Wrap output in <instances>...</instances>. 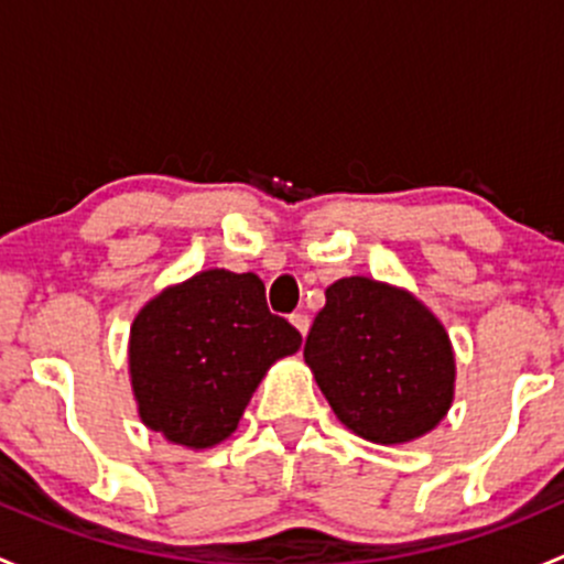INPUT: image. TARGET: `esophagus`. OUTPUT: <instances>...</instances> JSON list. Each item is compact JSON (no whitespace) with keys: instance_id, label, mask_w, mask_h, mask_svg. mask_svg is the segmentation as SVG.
I'll return each mask as SVG.
<instances>
[{"instance_id":"obj_1","label":"esophagus","mask_w":564,"mask_h":564,"mask_svg":"<svg viewBox=\"0 0 564 564\" xmlns=\"http://www.w3.org/2000/svg\"><path fill=\"white\" fill-rule=\"evenodd\" d=\"M292 324L300 329V335H303V338H305V335H308V329H311L308 314H294L292 316Z\"/></svg>"}]
</instances>
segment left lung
I'll use <instances>...</instances> for the list:
<instances>
[{
	"mask_svg": "<svg viewBox=\"0 0 564 564\" xmlns=\"http://www.w3.org/2000/svg\"><path fill=\"white\" fill-rule=\"evenodd\" d=\"M305 362L335 417L377 445H401L440 425L456 390L442 322L403 289L340 278L324 292Z\"/></svg>",
	"mask_w": 564,
	"mask_h": 564,
	"instance_id": "left-lung-1",
	"label": "left lung"
}]
</instances>
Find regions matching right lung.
<instances>
[{
    "label": "right lung",
    "instance_id": "obj_1",
    "mask_svg": "<svg viewBox=\"0 0 564 564\" xmlns=\"http://www.w3.org/2000/svg\"><path fill=\"white\" fill-rule=\"evenodd\" d=\"M303 335L270 314L253 272L204 270L152 297L130 327V384L147 429L191 451L229 440L267 368Z\"/></svg>",
    "mask_w": 564,
    "mask_h": 564
}]
</instances>
